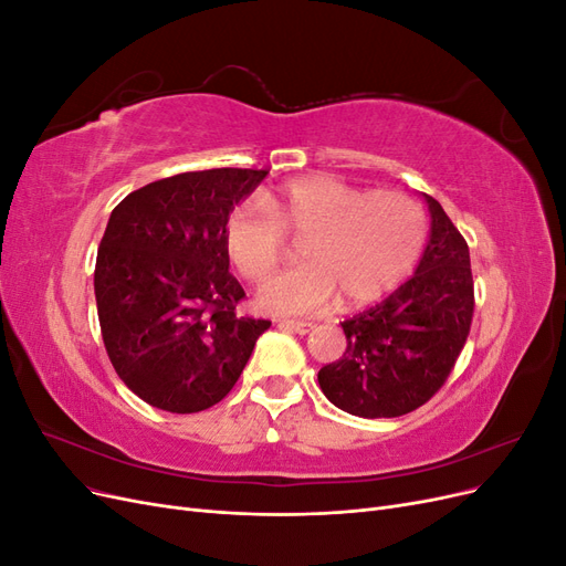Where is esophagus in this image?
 Instances as JSON below:
<instances>
[{
	"label": "esophagus",
	"mask_w": 566,
	"mask_h": 566,
	"mask_svg": "<svg viewBox=\"0 0 566 566\" xmlns=\"http://www.w3.org/2000/svg\"><path fill=\"white\" fill-rule=\"evenodd\" d=\"M281 328L295 331V333H300V335H306V333H312V331L316 328V325L310 323V321H281Z\"/></svg>",
	"instance_id": "34e87169"
}]
</instances>
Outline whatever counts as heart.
Returning <instances> with one entry per match:
<instances>
[{
	"instance_id": "heart-1",
	"label": "heart",
	"mask_w": 566,
	"mask_h": 566,
	"mask_svg": "<svg viewBox=\"0 0 566 566\" xmlns=\"http://www.w3.org/2000/svg\"><path fill=\"white\" fill-rule=\"evenodd\" d=\"M306 264L271 279L256 302L271 314H312L335 295L345 306L385 297L416 269L424 241L422 205L399 191H368L335 177H302L266 196L245 198L224 221L235 271L262 283L279 269L285 235Z\"/></svg>"
}]
</instances>
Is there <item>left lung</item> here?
<instances>
[{"label":"left lung","mask_w":566,"mask_h":566,"mask_svg":"<svg viewBox=\"0 0 566 566\" xmlns=\"http://www.w3.org/2000/svg\"><path fill=\"white\" fill-rule=\"evenodd\" d=\"M416 276L342 321L347 352L318 370V385L337 408L358 418H399L430 401L449 380L474 316L470 248L441 205Z\"/></svg>","instance_id":"left-lung-1"}]
</instances>
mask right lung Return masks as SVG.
<instances>
[{
	"label": "right lung",
	"mask_w": 566,
	"mask_h": 566,
	"mask_svg": "<svg viewBox=\"0 0 566 566\" xmlns=\"http://www.w3.org/2000/svg\"><path fill=\"white\" fill-rule=\"evenodd\" d=\"M266 169H202L153 181L111 212L94 293L115 373L169 413L219 403L271 321L241 316L224 221Z\"/></svg>",
	"instance_id": "1"
}]
</instances>
